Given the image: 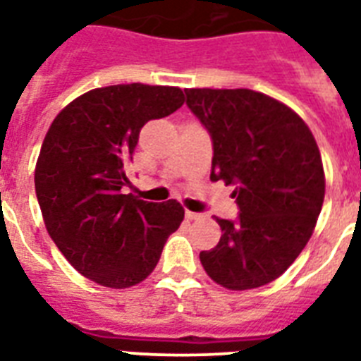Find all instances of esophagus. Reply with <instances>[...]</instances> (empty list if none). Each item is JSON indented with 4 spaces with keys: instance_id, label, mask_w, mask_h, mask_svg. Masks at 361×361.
<instances>
[{
    "instance_id": "34e87169",
    "label": "esophagus",
    "mask_w": 361,
    "mask_h": 361,
    "mask_svg": "<svg viewBox=\"0 0 361 361\" xmlns=\"http://www.w3.org/2000/svg\"><path fill=\"white\" fill-rule=\"evenodd\" d=\"M200 217H202V215L197 214V212H189V209H187V212H185V219H189V221L200 219Z\"/></svg>"
}]
</instances>
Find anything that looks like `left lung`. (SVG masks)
Returning <instances> with one entry per match:
<instances>
[{"instance_id": "obj_1", "label": "left lung", "mask_w": 361, "mask_h": 361, "mask_svg": "<svg viewBox=\"0 0 361 361\" xmlns=\"http://www.w3.org/2000/svg\"><path fill=\"white\" fill-rule=\"evenodd\" d=\"M214 144L209 180L234 187L236 221L217 219L219 243L200 252L206 274L231 290L277 279L307 245L324 202L313 133L286 104L252 90H185Z\"/></svg>"}]
</instances>
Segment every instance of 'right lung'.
<instances>
[{
	"label": "right lung",
	"mask_w": 361,
	"mask_h": 361,
	"mask_svg": "<svg viewBox=\"0 0 361 361\" xmlns=\"http://www.w3.org/2000/svg\"><path fill=\"white\" fill-rule=\"evenodd\" d=\"M185 97L180 87L118 84L84 93L48 129L35 166L47 231L71 266L110 288L140 283L180 228V202L123 195L140 129L166 118Z\"/></svg>",
	"instance_id": "obj_1"
}]
</instances>
